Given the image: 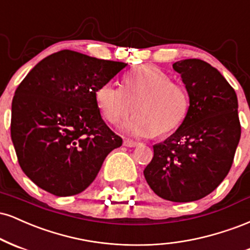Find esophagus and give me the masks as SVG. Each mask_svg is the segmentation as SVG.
<instances>
[{
    "label": "esophagus",
    "mask_w": 250,
    "mask_h": 250,
    "mask_svg": "<svg viewBox=\"0 0 250 250\" xmlns=\"http://www.w3.org/2000/svg\"><path fill=\"white\" fill-rule=\"evenodd\" d=\"M124 145L127 146V147H136V146L140 145V143L133 142V140H131V139H125L124 140Z\"/></svg>",
    "instance_id": "obj_1"
}]
</instances>
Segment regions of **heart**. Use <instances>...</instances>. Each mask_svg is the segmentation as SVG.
I'll use <instances>...</instances> for the list:
<instances>
[{"mask_svg": "<svg viewBox=\"0 0 250 250\" xmlns=\"http://www.w3.org/2000/svg\"><path fill=\"white\" fill-rule=\"evenodd\" d=\"M96 105L103 118L117 125L137 114L127 124L137 137L167 136L178 130L189 111V95L184 85L154 65L132 69L123 79L122 87L101 85L95 92Z\"/></svg>", "mask_w": 250, "mask_h": 250, "instance_id": "obj_1", "label": "heart"}]
</instances>
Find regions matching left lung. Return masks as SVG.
I'll return each instance as SVG.
<instances>
[{"label":"left lung","instance_id":"left-lung-1","mask_svg":"<svg viewBox=\"0 0 250 250\" xmlns=\"http://www.w3.org/2000/svg\"><path fill=\"white\" fill-rule=\"evenodd\" d=\"M173 69L189 95V111L171 137L153 146L144 175L160 198L189 202L212 193L228 174L241 125L235 91L215 67L192 58Z\"/></svg>","mask_w":250,"mask_h":250}]
</instances>
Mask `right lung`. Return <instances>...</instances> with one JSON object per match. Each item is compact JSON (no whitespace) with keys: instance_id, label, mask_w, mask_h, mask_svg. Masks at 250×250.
<instances>
[{"instance_id":"right-lung-1","label":"right lung","mask_w":250,"mask_h":250,"mask_svg":"<svg viewBox=\"0 0 250 250\" xmlns=\"http://www.w3.org/2000/svg\"><path fill=\"white\" fill-rule=\"evenodd\" d=\"M126 65L62 50L21 82L10 132L21 168L32 183L70 196L95 180L107 154L123 144L102 119L95 92Z\"/></svg>"}]
</instances>
